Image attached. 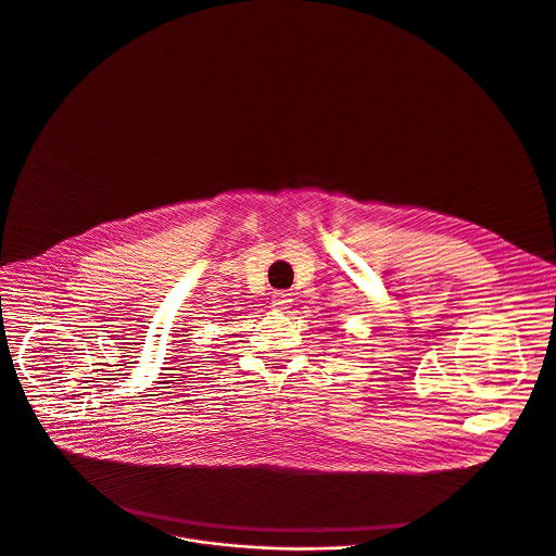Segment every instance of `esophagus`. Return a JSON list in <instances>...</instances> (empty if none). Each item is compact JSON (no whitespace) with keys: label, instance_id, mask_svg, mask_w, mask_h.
<instances>
[{"label":"esophagus","instance_id":"esophagus-1","mask_svg":"<svg viewBox=\"0 0 556 556\" xmlns=\"http://www.w3.org/2000/svg\"><path fill=\"white\" fill-rule=\"evenodd\" d=\"M271 306H274L276 311H280V313H287V311L291 308V298H289V293H285V291L274 293V295H271Z\"/></svg>","mask_w":556,"mask_h":556}]
</instances>
